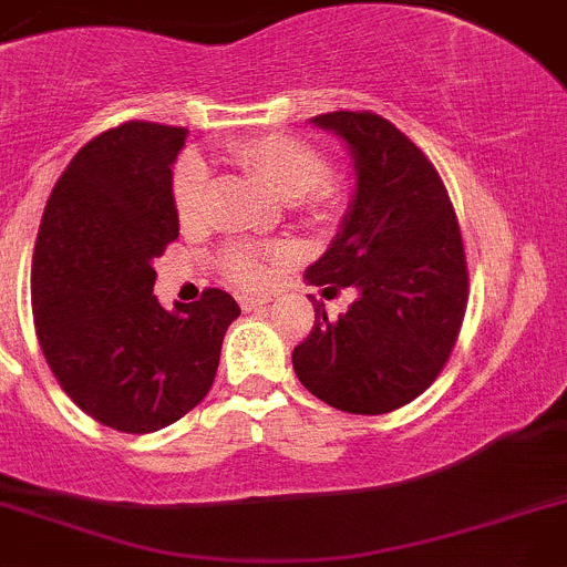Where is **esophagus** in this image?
I'll use <instances>...</instances> for the list:
<instances>
[{"mask_svg":"<svg viewBox=\"0 0 567 567\" xmlns=\"http://www.w3.org/2000/svg\"><path fill=\"white\" fill-rule=\"evenodd\" d=\"M239 303L245 311H258L269 303V298H239Z\"/></svg>","mask_w":567,"mask_h":567,"instance_id":"obj_1","label":"esophagus"}]
</instances>
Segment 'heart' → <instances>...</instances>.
<instances>
[{
	"label": "heart",
	"instance_id": "b5f03b06",
	"mask_svg": "<svg viewBox=\"0 0 567 567\" xmlns=\"http://www.w3.org/2000/svg\"><path fill=\"white\" fill-rule=\"evenodd\" d=\"M230 155L272 188L289 212L300 214L309 223H322L337 208V194L328 177V158L303 138L272 136L239 138L230 142ZM208 197V166L197 155H183L172 172V208L183 228L203 223ZM295 261V247L289 241L275 245H230L219 256V272L234 287L258 292L272 287L284 267Z\"/></svg>",
	"mask_w": 567,
	"mask_h": 567
}]
</instances>
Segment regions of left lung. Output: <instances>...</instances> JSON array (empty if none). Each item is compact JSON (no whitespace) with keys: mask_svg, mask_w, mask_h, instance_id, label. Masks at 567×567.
I'll return each instance as SVG.
<instances>
[{"mask_svg":"<svg viewBox=\"0 0 567 567\" xmlns=\"http://www.w3.org/2000/svg\"><path fill=\"white\" fill-rule=\"evenodd\" d=\"M353 155L355 192L331 247L306 269L322 292L355 300L295 348L300 384L350 414H386L423 395L442 373L467 309L460 223L434 164L373 111L311 118ZM311 298V295H309Z\"/></svg>","mask_w":567,"mask_h":567,"instance_id":"left-lung-1","label":"left lung"}]
</instances>
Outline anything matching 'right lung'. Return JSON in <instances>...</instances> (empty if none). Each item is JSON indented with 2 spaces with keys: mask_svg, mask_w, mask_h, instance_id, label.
Masks as SVG:
<instances>
[{
  "mask_svg": "<svg viewBox=\"0 0 567 567\" xmlns=\"http://www.w3.org/2000/svg\"><path fill=\"white\" fill-rule=\"evenodd\" d=\"M183 127L125 122L91 138L47 199L32 252V320L50 370L89 417L150 434L214 384L239 303L206 289L166 311L153 261L177 239L172 164Z\"/></svg>",
  "mask_w": 567,
  "mask_h": 567,
  "instance_id": "add662e5",
  "label": "right lung"
}]
</instances>
